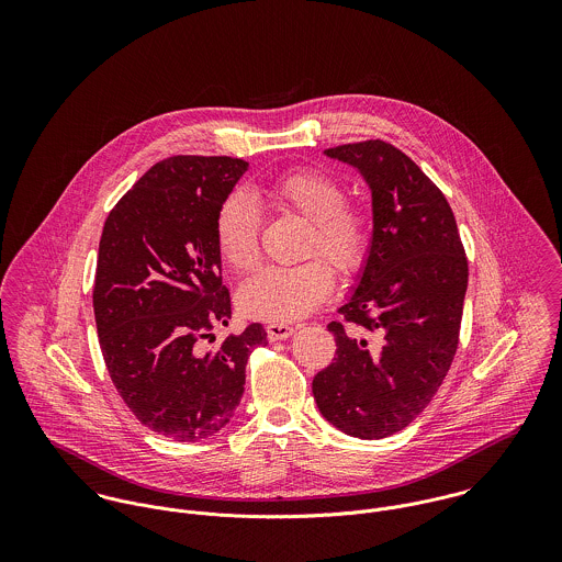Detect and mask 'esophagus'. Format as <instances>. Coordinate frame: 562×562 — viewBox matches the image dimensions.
<instances>
[{
	"mask_svg": "<svg viewBox=\"0 0 562 562\" xmlns=\"http://www.w3.org/2000/svg\"><path fill=\"white\" fill-rule=\"evenodd\" d=\"M266 330H268V337L272 339V341H279V339H288V337H292L294 335V326H290V324H277V322H272V324H268L266 326Z\"/></svg>",
	"mask_w": 562,
	"mask_h": 562,
	"instance_id": "obj_1",
	"label": "esophagus"
}]
</instances>
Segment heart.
<instances>
[{
	"label": "heart",
	"instance_id": "obj_1",
	"mask_svg": "<svg viewBox=\"0 0 562 562\" xmlns=\"http://www.w3.org/2000/svg\"><path fill=\"white\" fill-rule=\"evenodd\" d=\"M266 196L279 210L310 223L303 255L312 259L290 268H261L241 285L238 305L248 318L283 324L305 318L333 292L335 272L325 258L346 277L366 266L374 227L370 214L348 203L344 186L321 168H299L272 179ZM259 207L246 192L236 190L221 203L216 246L236 272H246L259 261Z\"/></svg>",
	"mask_w": 562,
	"mask_h": 562
}]
</instances>
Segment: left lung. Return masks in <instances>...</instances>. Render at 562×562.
Wrapping results in <instances>:
<instances>
[{"label":"left lung","mask_w":562,"mask_h":562,"mask_svg":"<svg viewBox=\"0 0 562 562\" xmlns=\"http://www.w3.org/2000/svg\"><path fill=\"white\" fill-rule=\"evenodd\" d=\"M359 170L372 192V250L339 307L355 335L330 322L337 350L312 390L341 432L383 439L437 394L459 346L468 257L452 207L422 168L390 143L324 151Z\"/></svg>","instance_id":"obj_1"}]
</instances>
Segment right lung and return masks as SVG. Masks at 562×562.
Segmentation results:
<instances>
[{
	"mask_svg": "<svg viewBox=\"0 0 562 562\" xmlns=\"http://www.w3.org/2000/svg\"><path fill=\"white\" fill-rule=\"evenodd\" d=\"M246 168L227 156L158 161L114 205L99 241L92 307L110 379L140 424L181 443L232 422L248 355L268 344L252 322L205 348L232 321L216 214Z\"/></svg>",
	"mask_w": 562,
	"mask_h": 562,
	"instance_id": "right-lung-1",
	"label": "right lung"
}]
</instances>
